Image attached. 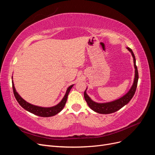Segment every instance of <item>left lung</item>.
<instances>
[{"label": "left lung", "instance_id": "1", "mask_svg": "<svg viewBox=\"0 0 155 155\" xmlns=\"http://www.w3.org/2000/svg\"><path fill=\"white\" fill-rule=\"evenodd\" d=\"M128 50L130 51L133 55V61H134V65L135 68V76L134 79L133 85L131 87L129 91L124 95L123 97H120V99L116 100L115 101L108 102V103H103V104H99V103H96L95 101H92L90 97H89L86 93V90L84 92V97L87 101L88 107L91 108L92 110L95 111L96 112L100 114H110L113 113V112H116L117 110H120L121 108H122L124 106L127 105L130 101V100L132 99L133 96L134 95V93L137 90V87L138 85V72L137 67L136 65V59L134 53L133 52V50L130 48H127Z\"/></svg>", "mask_w": 155, "mask_h": 155}]
</instances>
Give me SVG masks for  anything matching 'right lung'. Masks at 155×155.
Masks as SVG:
<instances>
[{
    "label": "right lung",
    "instance_id": "1",
    "mask_svg": "<svg viewBox=\"0 0 155 155\" xmlns=\"http://www.w3.org/2000/svg\"><path fill=\"white\" fill-rule=\"evenodd\" d=\"M74 85H70L68 88L66 92V94L64 96V97L62 99V100L59 102L57 105L51 107H41L35 106L34 105H31L29 103L26 102L25 100H23L22 98L18 95V94L17 92L15 87H14V84L12 81V87H13V91L14 96L15 97V99L18 101L19 105L26 110L31 112V113L35 114L37 116H41V117H50L53 116L55 114L59 113V112L62 110V109L64 108L65 104H66V102L67 100L68 95L70 92V91L71 90L72 87Z\"/></svg>",
    "mask_w": 155,
    "mask_h": 155
}]
</instances>
